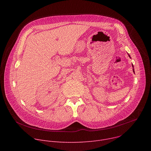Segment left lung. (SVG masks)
<instances>
[{
    "mask_svg": "<svg viewBox=\"0 0 151 151\" xmlns=\"http://www.w3.org/2000/svg\"><path fill=\"white\" fill-rule=\"evenodd\" d=\"M128 56L129 57H130V58H131V57H130V55H129V54H128ZM132 67H133V72L134 73V66H133V64H132Z\"/></svg>",
    "mask_w": 151,
    "mask_h": 151,
    "instance_id": "1",
    "label": "left lung"
}]
</instances>
